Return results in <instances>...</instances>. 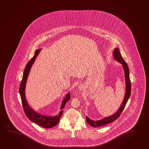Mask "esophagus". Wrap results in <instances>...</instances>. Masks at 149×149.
<instances>
[{
	"instance_id": "34e87169",
	"label": "esophagus",
	"mask_w": 149,
	"mask_h": 149,
	"mask_svg": "<svg viewBox=\"0 0 149 149\" xmlns=\"http://www.w3.org/2000/svg\"><path fill=\"white\" fill-rule=\"evenodd\" d=\"M79 88L80 90H81V89H82V86H79Z\"/></svg>"
}]
</instances>
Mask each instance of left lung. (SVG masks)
Masks as SVG:
<instances>
[{"label":"left lung","mask_w":149,"mask_h":149,"mask_svg":"<svg viewBox=\"0 0 149 149\" xmlns=\"http://www.w3.org/2000/svg\"><path fill=\"white\" fill-rule=\"evenodd\" d=\"M113 57L116 61L122 64L124 71H125V84H126L125 95L123 99V102H122V104H121L118 110L117 111L116 113L113 114L112 115L110 116L104 118L102 119L101 120L97 121L92 120L89 118L88 117L86 116V121L87 123H88L89 125L93 127H102L103 125H107L108 123H111L118 118L120 115L121 113L123 111V109L125 108V105L131 95V81L130 79L129 69L127 63H125V61H124L123 57L121 56L120 53L119 52V50L117 47L113 51Z\"/></svg>","instance_id":"obj_1"}]
</instances>
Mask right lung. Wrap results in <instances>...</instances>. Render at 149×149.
Listing matches in <instances>:
<instances>
[{"instance_id":"1","label":"right lung","mask_w":149,"mask_h":149,"mask_svg":"<svg viewBox=\"0 0 149 149\" xmlns=\"http://www.w3.org/2000/svg\"><path fill=\"white\" fill-rule=\"evenodd\" d=\"M40 51V49H38L35 52L34 56L31 58V59L29 61V63L26 65V68L24 71L21 84L20 85L19 93L21 99H22V104L24 108V112L25 113V114L26 117L31 121L36 123L38 125H40L44 128L48 129V128L54 127L55 125H57V124L60 120L61 117L63 114V110L61 111L58 115L54 117L39 114V113H37V112H35L34 110H33L32 108L30 107L26 99V95H25L26 82L28 77L32 65L36 59V57L38 55V54H39ZM70 98H71L70 93H69L67 94L65 99L62 102L61 109H63L64 108L65 104L69 101Z\"/></svg>"}]
</instances>
